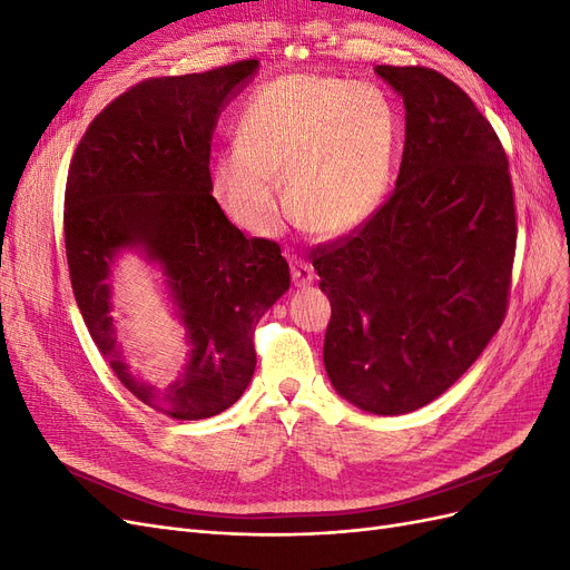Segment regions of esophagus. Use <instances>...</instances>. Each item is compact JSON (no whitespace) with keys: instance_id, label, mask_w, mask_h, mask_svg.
<instances>
[{"instance_id":"34e87169","label":"esophagus","mask_w":570,"mask_h":570,"mask_svg":"<svg viewBox=\"0 0 570 570\" xmlns=\"http://www.w3.org/2000/svg\"><path fill=\"white\" fill-rule=\"evenodd\" d=\"M289 273H292V283L297 287H306L314 283V268L299 262V258H289Z\"/></svg>"}]
</instances>
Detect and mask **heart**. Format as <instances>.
Returning a JSON list of instances; mask_svg holds the SVG:
<instances>
[{"instance_id": "1", "label": "heart", "mask_w": 570, "mask_h": 570, "mask_svg": "<svg viewBox=\"0 0 570 570\" xmlns=\"http://www.w3.org/2000/svg\"><path fill=\"white\" fill-rule=\"evenodd\" d=\"M396 120L371 85L287 76L258 90L237 120V147L214 164V195L237 226L268 235L287 212L306 230L344 235L383 202Z\"/></svg>"}]
</instances>
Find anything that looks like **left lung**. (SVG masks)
Returning <instances> with one entry per match:
<instances>
[{"instance_id":"1","label":"left lung","mask_w":570,"mask_h":570,"mask_svg":"<svg viewBox=\"0 0 570 570\" xmlns=\"http://www.w3.org/2000/svg\"><path fill=\"white\" fill-rule=\"evenodd\" d=\"M375 73L406 109L394 193L312 256L333 306L327 377L361 411L400 416L450 390L502 325L515 206L507 151L456 82L423 66Z\"/></svg>"}]
</instances>
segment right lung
Masks as SVG:
<instances>
[{
	"label": "right lung",
	"mask_w": 570,
	"mask_h": 570,
	"mask_svg": "<svg viewBox=\"0 0 570 570\" xmlns=\"http://www.w3.org/2000/svg\"><path fill=\"white\" fill-rule=\"evenodd\" d=\"M258 68L149 78L116 97L76 147L63 199L68 273L85 325L118 381L170 419L199 421L233 406L254 366V327L289 287L281 247L247 239L212 195V135ZM159 263L186 325L190 356L157 391L127 371L110 316V273L120 250Z\"/></svg>",
	"instance_id": "add662e5"
}]
</instances>
